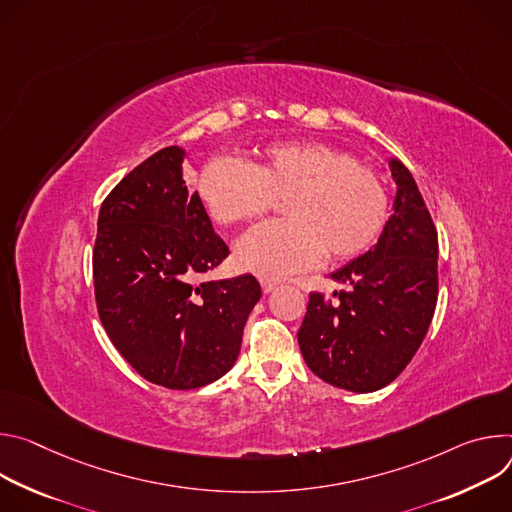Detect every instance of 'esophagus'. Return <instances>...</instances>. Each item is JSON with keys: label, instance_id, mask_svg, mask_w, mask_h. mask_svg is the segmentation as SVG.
Listing matches in <instances>:
<instances>
[{"label": "esophagus", "instance_id": "esophagus-1", "mask_svg": "<svg viewBox=\"0 0 512 512\" xmlns=\"http://www.w3.org/2000/svg\"><path fill=\"white\" fill-rule=\"evenodd\" d=\"M260 285H262V291H264V293H272V291L278 287V282H276V280H270V278H262Z\"/></svg>", "mask_w": 512, "mask_h": 512}]
</instances>
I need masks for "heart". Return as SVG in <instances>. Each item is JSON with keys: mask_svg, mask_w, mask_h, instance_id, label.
Segmentation results:
<instances>
[{"mask_svg": "<svg viewBox=\"0 0 512 512\" xmlns=\"http://www.w3.org/2000/svg\"><path fill=\"white\" fill-rule=\"evenodd\" d=\"M213 221H252L285 199L287 219L254 227L236 244L242 268L264 278L303 270L323 254L346 260L368 250L388 217V191L374 168L321 142H278L248 164L221 156L199 179Z\"/></svg>", "mask_w": 512, "mask_h": 512, "instance_id": "b5f03b06", "label": "heart"}]
</instances>
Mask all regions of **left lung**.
<instances>
[{
    "label": "left lung",
    "mask_w": 512,
    "mask_h": 512,
    "mask_svg": "<svg viewBox=\"0 0 512 512\" xmlns=\"http://www.w3.org/2000/svg\"><path fill=\"white\" fill-rule=\"evenodd\" d=\"M396 197L378 244L331 278L348 285L309 295L297 333L307 366L352 392L390 384L417 354L437 303V230L409 168L388 160Z\"/></svg>",
    "instance_id": "left-lung-1"
}]
</instances>
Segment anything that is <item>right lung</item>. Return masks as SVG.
<instances>
[{"instance_id":"obj_1","label":"right lung","mask_w":512,"mask_h":512,"mask_svg":"<svg viewBox=\"0 0 512 512\" xmlns=\"http://www.w3.org/2000/svg\"><path fill=\"white\" fill-rule=\"evenodd\" d=\"M185 150L168 146L105 197L93 282L111 344L148 382L189 390L230 370L262 297L252 274L207 280L227 258L199 193L183 179Z\"/></svg>"}]
</instances>
